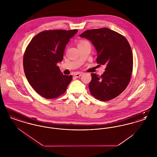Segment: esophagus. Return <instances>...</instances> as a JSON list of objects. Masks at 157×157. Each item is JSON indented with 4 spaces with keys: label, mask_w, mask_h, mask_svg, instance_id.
Masks as SVG:
<instances>
[{
    "label": "esophagus",
    "mask_w": 157,
    "mask_h": 157,
    "mask_svg": "<svg viewBox=\"0 0 157 157\" xmlns=\"http://www.w3.org/2000/svg\"><path fill=\"white\" fill-rule=\"evenodd\" d=\"M82 75V72H78V73H76L74 74V76H75L76 78H79L80 76H81V75Z\"/></svg>",
    "instance_id": "esophagus-1"
}]
</instances>
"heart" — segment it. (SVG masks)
<instances>
[{
  "label": "heart",
  "mask_w": 157,
  "mask_h": 157,
  "mask_svg": "<svg viewBox=\"0 0 157 157\" xmlns=\"http://www.w3.org/2000/svg\"><path fill=\"white\" fill-rule=\"evenodd\" d=\"M82 42H83V41H82Z\"/></svg>",
  "instance_id": "b5f03b06"
}]
</instances>
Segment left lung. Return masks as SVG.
<instances>
[{"label": "left lung", "mask_w": 157, "mask_h": 157, "mask_svg": "<svg viewBox=\"0 0 157 157\" xmlns=\"http://www.w3.org/2000/svg\"><path fill=\"white\" fill-rule=\"evenodd\" d=\"M79 36L94 46L98 63L106 65L101 76L91 74L90 94L102 101L118 97L127 88L133 68L132 52L127 39L106 28L86 30Z\"/></svg>", "instance_id": "8db88e82"}]
</instances>
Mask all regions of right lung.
<instances>
[{"instance_id":"1","label":"right lung","mask_w":157,"mask_h":157,"mask_svg":"<svg viewBox=\"0 0 157 157\" xmlns=\"http://www.w3.org/2000/svg\"><path fill=\"white\" fill-rule=\"evenodd\" d=\"M77 32V29L45 30L27 46L23 59L24 72L30 86L42 97H58L71 82L72 75H63L57 63L62 61L66 45Z\"/></svg>"}]
</instances>
